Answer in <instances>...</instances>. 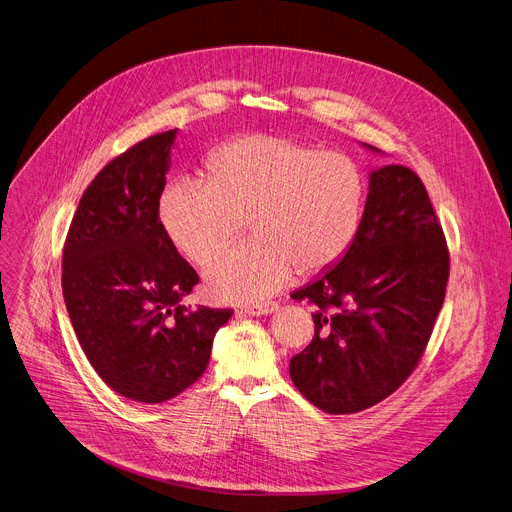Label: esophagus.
Listing matches in <instances>:
<instances>
[{
    "label": "esophagus",
    "instance_id": "obj_1",
    "mask_svg": "<svg viewBox=\"0 0 512 512\" xmlns=\"http://www.w3.org/2000/svg\"><path fill=\"white\" fill-rule=\"evenodd\" d=\"M245 314H253V316H259V314H271L273 310H277V304L275 302H265V304H249L243 308Z\"/></svg>",
    "mask_w": 512,
    "mask_h": 512
}]
</instances>
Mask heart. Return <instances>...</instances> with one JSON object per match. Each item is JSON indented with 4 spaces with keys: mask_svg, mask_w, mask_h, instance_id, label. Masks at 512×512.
Returning <instances> with one entry per match:
<instances>
[{
    "mask_svg": "<svg viewBox=\"0 0 512 512\" xmlns=\"http://www.w3.org/2000/svg\"><path fill=\"white\" fill-rule=\"evenodd\" d=\"M369 183L347 153L277 134H249L218 147L206 181L177 179L159 196L157 216L169 243L204 267L247 220L249 241L206 271L208 292L226 302H261L294 273L339 265L357 241Z\"/></svg>",
    "mask_w": 512,
    "mask_h": 512,
    "instance_id": "obj_1",
    "label": "heart"
}]
</instances>
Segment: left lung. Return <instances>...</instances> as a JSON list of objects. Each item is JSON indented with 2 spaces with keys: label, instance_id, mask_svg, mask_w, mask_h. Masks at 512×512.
<instances>
[{
  "label": "left lung",
  "instance_id": "8db88e82",
  "mask_svg": "<svg viewBox=\"0 0 512 512\" xmlns=\"http://www.w3.org/2000/svg\"><path fill=\"white\" fill-rule=\"evenodd\" d=\"M447 280V241L421 177L404 165L371 171L355 245L292 294L314 306V337L290 361L294 386L329 414L394 394L425 355Z\"/></svg>",
  "mask_w": 512,
  "mask_h": 512
}]
</instances>
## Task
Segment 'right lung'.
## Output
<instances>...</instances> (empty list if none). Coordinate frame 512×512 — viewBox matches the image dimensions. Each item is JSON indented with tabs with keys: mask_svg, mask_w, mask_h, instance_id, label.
<instances>
[{
	"mask_svg": "<svg viewBox=\"0 0 512 512\" xmlns=\"http://www.w3.org/2000/svg\"><path fill=\"white\" fill-rule=\"evenodd\" d=\"M175 130L114 157L79 200L63 247V298L98 376L124 398L159 404L206 371L230 308H188L200 282L159 224Z\"/></svg>",
	"mask_w": 512,
	"mask_h": 512,
	"instance_id": "obj_1",
	"label": "right lung"
}]
</instances>
